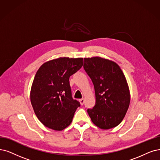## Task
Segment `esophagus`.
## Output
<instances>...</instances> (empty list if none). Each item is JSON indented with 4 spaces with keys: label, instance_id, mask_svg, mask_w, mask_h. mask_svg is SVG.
<instances>
[{
    "label": "esophagus",
    "instance_id": "esophagus-1",
    "mask_svg": "<svg viewBox=\"0 0 160 160\" xmlns=\"http://www.w3.org/2000/svg\"><path fill=\"white\" fill-rule=\"evenodd\" d=\"M79 102H80V104L82 105H84V102H85V99H84V98H82V99H79Z\"/></svg>",
    "mask_w": 160,
    "mask_h": 160
}]
</instances>
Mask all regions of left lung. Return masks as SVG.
<instances>
[{"instance_id":"8db88e82","label":"left lung","mask_w":160,"mask_h":160,"mask_svg":"<svg viewBox=\"0 0 160 160\" xmlns=\"http://www.w3.org/2000/svg\"><path fill=\"white\" fill-rule=\"evenodd\" d=\"M84 68L95 89L96 105L87 111L92 122L103 130L118 126L131 102L125 74L115 62L100 57L84 58Z\"/></svg>"}]
</instances>
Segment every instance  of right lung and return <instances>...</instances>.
<instances>
[{
	"label": "right lung",
	"instance_id": "1",
	"mask_svg": "<svg viewBox=\"0 0 160 160\" xmlns=\"http://www.w3.org/2000/svg\"><path fill=\"white\" fill-rule=\"evenodd\" d=\"M83 65V58L59 57L44 62L34 77L30 101L46 127L62 131L72 122L80 102L71 96L69 78Z\"/></svg>",
	"mask_w": 160,
	"mask_h": 160
}]
</instances>
